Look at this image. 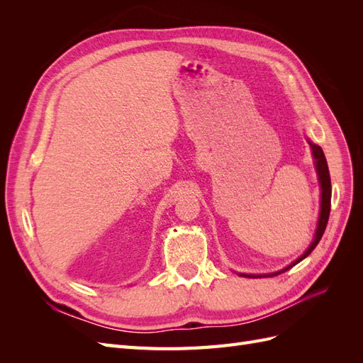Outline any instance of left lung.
Returning <instances> with one entry per match:
<instances>
[{
    "label": "left lung",
    "instance_id": "1",
    "mask_svg": "<svg viewBox=\"0 0 363 363\" xmlns=\"http://www.w3.org/2000/svg\"><path fill=\"white\" fill-rule=\"evenodd\" d=\"M309 145L312 148V155L315 159V167H316V172H318V180H320V186H321V208H320V219H318V227H316V232H315V238L312 240V244L309 245L303 255L296 259L295 262H292L291 265H288L284 269L277 271V272H271V274H240L242 277H251V279H256V277H274V276H279V274L284 272L291 269L292 267H295L296 263H300L303 259H306L307 256L311 255L313 251V248L320 242L323 235H324V230L327 227L328 223V215H330V201H332V182H330V172H328V167H327V160L323 152V148L318 147L312 142H309Z\"/></svg>",
    "mask_w": 363,
    "mask_h": 363
}]
</instances>
